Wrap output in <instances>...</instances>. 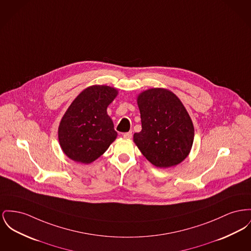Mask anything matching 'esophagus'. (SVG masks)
<instances>
[{"mask_svg": "<svg viewBox=\"0 0 251 251\" xmlns=\"http://www.w3.org/2000/svg\"><path fill=\"white\" fill-rule=\"evenodd\" d=\"M132 136H133L132 132H128V133H123V137H124V138H126V139H130V138H132Z\"/></svg>", "mask_w": 251, "mask_h": 251, "instance_id": "34e87169", "label": "esophagus"}]
</instances>
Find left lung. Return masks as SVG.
<instances>
[{
    "label": "left lung",
    "mask_w": 251,
    "mask_h": 251,
    "mask_svg": "<svg viewBox=\"0 0 251 251\" xmlns=\"http://www.w3.org/2000/svg\"><path fill=\"white\" fill-rule=\"evenodd\" d=\"M142 130L133 134V142L157 168L176 166L190 154L194 127L187 109L175 93L151 88L136 99Z\"/></svg>",
    "instance_id": "8db88e82"
}]
</instances>
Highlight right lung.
Segmentation results:
<instances>
[{"mask_svg": "<svg viewBox=\"0 0 251 251\" xmlns=\"http://www.w3.org/2000/svg\"><path fill=\"white\" fill-rule=\"evenodd\" d=\"M118 95V89L107 85H92L77 95L58 129L59 145L67 157L75 162L90 164L116 140L118 133L107 107Z\"/></svg>", "mask_w": 251, "mask_h": 251, "instance_id": "right-lung-1", "label": "right lung"}]
</instances>
